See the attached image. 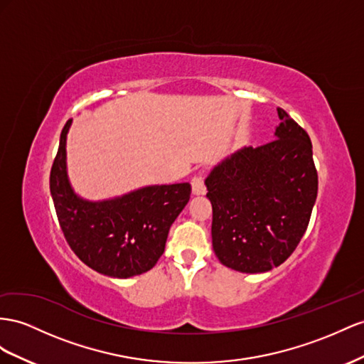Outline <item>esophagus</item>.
<instances>
[{
    "label": "esophagus",
    "mask_w": 364,
    "mask_h": 364,
    "mask_svg": "<svg viewBox=\"0 0 364 364\" xmlns=\"http://www.w3.org/2000/svg\"><path fill=\"white\" fill-rule=\"evenodd\" d=\"M191 186H193V193L194 194H205L206 193V186L202 174H196L191 179Z\"/></svg>",
    "instance_id": "1"
}]
</instances>
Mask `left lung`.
Listing matches in <instances>:
<instances>
[{
	"label": "left lung",
	"mask_w": 364,
	"mask_h": 364,
	"mask_svg": "<svg viewBox=\"0 0 364 364\" xmlns=\"http://www.w3.org/2000/svg\"><path fill=\"white\" fill-rule=\"evenodd\" d=\"M276 137L225 159L205 181L213 205V250L240 272L279 267L297 248L317 199L308 133L283 109Z\"/></svg>",
	"instance_id": "obj_1"
}]
</instances>
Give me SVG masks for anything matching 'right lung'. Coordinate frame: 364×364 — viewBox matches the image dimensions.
<instances>
[{
    "instance_id": "right-lung-1",
    "label": "right lung",
    "mask_w": 364,
    "mask_h": 364,
    "mask_svg": "<svg viewBox=\"0 0 364 364\" xmlns=\"http://www.w3.org/2000/svg\"><path fill=\"white\" fill-rule=\"evenodd\" d=\"M61 132L50 170V193L58 222L72 251L87 267L105 276L127 279L150 271L165 250L171 223L190 200V183L145 186L122 198L87 202L73 193L65 171Z\"/></svg>"
}]
</instances>
